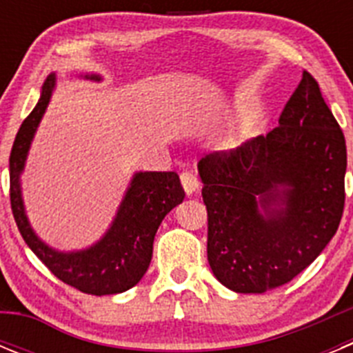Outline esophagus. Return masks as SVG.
Instances as JSON below:
<instances>
[{
	"instance_id": "obj_1",
	"label": "esophagus",
	"mask_w": 353,
	"mask_h": 353,
	"mask_svg": "<svg viewBox=\"0 0 353 353\" xmlns=\"http://www.w3.org/2000/svg\"><path fill=\"white\" fill-rule=\"evenodd\" d=\"M180 182H182L183 191H185L187 194H192V192L199 187L198 176H196L194 171H189V170L182 171V173H180Z\"/></svg>"
}]
</instances>
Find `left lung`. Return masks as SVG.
Segmentation results:
<instances>
[{
    "label": "left lung",
    "instance_id": "obj_1",
    "mask_svg": "<svg viewBox=\"0 0 353 353\" xmlns=\"http://www.w3.org/2000/svg\"><path fill=\"white\" fill-rule=\"evenodd\" d=\"M208 263L226 288L261 293L310 267L338 232L347 145L310 72L279 125L198 162Z\"/></svg>",
    "mask_w": 353,
    "mask_h": 353
}]
</instances>
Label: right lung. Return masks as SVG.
I'll return each instance as SVG.
<instances>
[{
	"label": "right lung",
	"mask_w": 353,
	"mask_h": 353,
	"mask_svg": "<svg viewBox=\"0 0 353 353\" xmlns=\"http://www.w3.org/2000/svg\"><path fill=\"white\" fill-rule=\"evenodd\" d=\"M101 79L99 76H90ZM54 90V76L42 86V95L23 121L10 152V205L15 224L24 242L60 281L90 295H113L138 285L152 260L154 239L168 212L185 198L174 171L136 173L120 210L104 239L93 248L77 252H58L33 233L26 219L19 189V174L24 168L31 139L46 113Z\"/></svg>",
	"instance_id": "1"
}]
</instances>
